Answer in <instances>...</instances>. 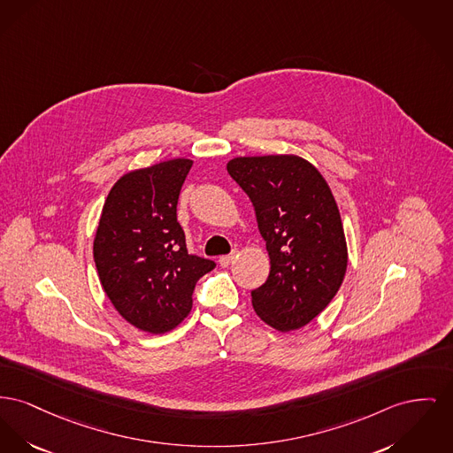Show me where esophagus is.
Listing matches in <instances>:
<instances>
[{
	"mask_svg": "<svg viewBox=\"0 0 453 453\" xmlns=\"http://www.w3.org/2000/svg\"><path fill=\"white\" fill-rule=\"evenodd\" d=\"M236 257H238V253L234 251V253H231V255H224V257H220L219 258V264L220 266H229L234 260H236Z\"/></svg>",
	"mask_w": 453,
	"mask_h": 453,
	"instance_id": "esophagus-1",
	"label": "esophagus"
}]
</instances>
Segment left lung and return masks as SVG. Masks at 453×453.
<instances>
[{"mask_svg": "<svg viewBox=\"0 0 453 453\" xmlns=\"http://www.w3.org/2000/svg\"><path fill=\"white\" fill-rule=\"evenodd\" d=\"M227 173L253 202L270 258L251 304L279 332L308 325L328 306L347 270L344 226L319 169L294 154L234 157Z\"/></svg>", "mask_w": 453, "mask_h": 453, "instance_id": "left-lung-1", "label": "left lung"}]
</instances>
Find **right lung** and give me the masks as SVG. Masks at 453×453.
Returning <instances> with one entry per match:
<instances>
[{"label": "right lung", "instance_id": "obj_1", "mask_svg": "<svg viewBox=\"0 0 453 453\" xmlns=\"http://www.w3.org/2000/svg\"><path fill=\"white\" fill-rule=\"evenodd\" d=\"M193 160H162L123 174L107 195L94 236L99 280L134 328L165 334L187 319L196 280L215 264L188 255L178 222L180 191Z\"/></svg>", "mask_w": 453, "mask_h": 453}]
</instances>
